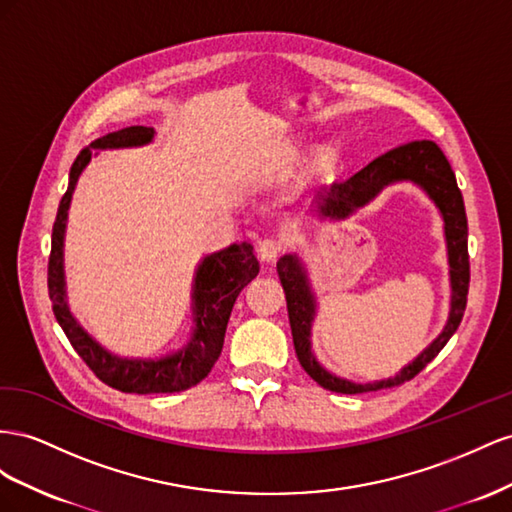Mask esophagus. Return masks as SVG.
<instances>
[{
  "label": "esophagus",
  "instance_id": "obj_1",
  "mask_svg": "<svg viewBox=\"0 0 512 512\" xmlns=\"http://www.w3.org/2000/svg\"><path fill=\"white\" fill-rule=\"evenodd\" d=\"M283 240L279 238H266L259 242V248H257V255L261 261H266V264H270V261H276V257H279L283 253Z\"/></svg>",
  "mask_w": 512,
  "mask_h": 512
}]
</instances>
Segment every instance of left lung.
<instances>
[{
	"label": "left lung",
	"mask_w": 512,
	"mask_h": 512,
	"mask_svg": "<svg viewBox=\"0 0 512 512\" xmlns=\"http://www.w3.org/2000/svg\"><path fill=\"white\" fill-rule=\"evenodd\" d=\"M394 182H414L429 195L444 218V236L448 248L450 266V313L444 330L416 360L401 369L394 377L379 379L369 384H354L349 379L328 373L317 362L311 349V326L315 319V294L309 276L296 255H285L276 264L281 285L287 298V313L291 337H294L296 356L302 369L309 373L319 386L341 394H360L382 388H394L414 379L427 364L442 352L452 334L457 332L467 304V289H470V255H467V216L463 197L457 186L444 152L433 141H412L399 145L382 156H377L367 167L356 171L352 178L337 182L317 199L319 216L343 218L382 193V188Z\"/></svg>",
	"instance_id": "8db88e82"
}]
</instances>
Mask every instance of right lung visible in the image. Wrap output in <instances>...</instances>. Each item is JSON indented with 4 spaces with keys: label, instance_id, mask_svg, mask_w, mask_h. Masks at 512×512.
I'll return each instance as SVG.
<instances>
[{
    "label": "right lung",
    "instance_id": "add662e5",
    "mask_svg": "<svg viewBox=\"0 0 512 512\" xmlns=\"http://www.w3.org/2000/svg\"><path fill=\"white\" fill-rule=\"evenodd\" d=\"M152 139L154 128L128 126L118 133H109L92 141L79 152L70 167L68 191L60 201V208H57L49 257V298L57 324L66 332L70 345L75 347V352L96 373L100 382L115 390L135 394L182 392L208 377L214 362L221 356L233 302L259 274V261L253 253V244L248 242L229 244L223 251L203 257L193 285V337L178 352L163 358H120L81 328L68 309L64 281V233L72 193H75L79 175L92 160V150L139 148V145H148Z\"/></svg>",
    "mask_w": 512,
    "mask_h": 512
}]
</instances>
